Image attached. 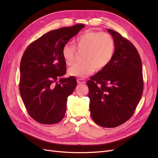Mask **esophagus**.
<instances>
[{
	"mask_svg": "<svg viewBox=\"0 0 158 158\" xmlns=\"http://www.w3.org/2000/svg\"><path fill=\"white\" fill-rule=\"evenodd\" d=\"M77 82H78V84H85V81L83 78H78L77 79Z\"/></svg>",
	"mask_w": 158,
	"mask_h": 158,
	"instance_id": "1",
	"label": "esophagus"
}]
</instances>
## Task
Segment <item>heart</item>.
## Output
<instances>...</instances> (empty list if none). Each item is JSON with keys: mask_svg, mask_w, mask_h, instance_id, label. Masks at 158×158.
<instances>
[{"mask_svg": "<svg viewBox=\"0 0 158 158\" xmlns=\"http://www.w3.org/2000/svg\"><path fill=\"white\" fill-rule=\"evenodd\" d=\"M74 45L78 51H84L82 62L73 64L68 70L70 76L84 78L92 74L95 69H104L111 60L115 48L113 37L106 32L87 31L78 36ZM62 56L66 64L70 65L75 59L74 47L65 44L61 51Z\"/></svg>", "mask_w": 158, "mask_h": 158, "instance_id": "1", "label": "heart"}]
</instances>
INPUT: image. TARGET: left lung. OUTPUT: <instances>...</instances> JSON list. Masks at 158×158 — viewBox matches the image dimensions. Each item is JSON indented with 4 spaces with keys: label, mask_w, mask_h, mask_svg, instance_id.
<instances>
[{
    "label": "left lung",
    "mask_w": 158,
    "mask_h": 158,
    "mask_svg": "<svg viewBox=\"0 0 158 158\" xmlns=\"http://www.w3.org/2000/svg\"><path fill=\"white\" fill-rule=\"evenodd\" d=\"M107 31L115 44L113 56L87 85L93 120L101 127L114 128L132 116L142 95L144 82L142 61L136 47L120 33Z\"/></svg>",
    "instance_id": "left-lung-1"
}]
</instances>
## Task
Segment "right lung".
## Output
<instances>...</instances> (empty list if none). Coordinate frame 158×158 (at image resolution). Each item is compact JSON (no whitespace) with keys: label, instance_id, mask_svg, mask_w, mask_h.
<instances>
[{"label":"right lung","instance_id":"add662e5","mask_svg":"<svg viewBox=\"0 0 158 158\" xmlns=\"http://www.w3.org/2000/svg\"><path fill=\"white\" fill-rule=\"evenodd\" d=\"M84 27L78 23L50 31L32 42L23 52L19 89L27 113L38 123L52 125L64 117L67 98L77 82L73 76L61 78L66 70L61 51Z\"/></svg>","mask_w":158,"mask_h":158}]
</instances>
